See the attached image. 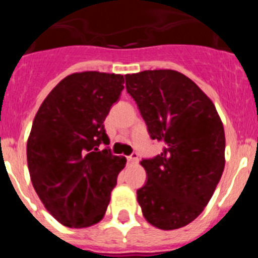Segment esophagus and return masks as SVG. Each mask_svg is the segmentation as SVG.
I'll use <instances>...</instances> for the list:
<instances>
[{
  "label": "esophagus",
  "instance_id": "obj_1",
  "mask_svg": "<svg viewBox=\"0 0 258 258\" xmlns=\"http://www.w3.org/2000/svg\"><path fill=\"white\" fill-rule=\"evenodd\" d=\"M138 161V155L134 152V154H132L131 156H127V163H131V164H134Z\"/></svg>",
  "mask_w": 258,
  "mask_h": 258
}]
</instances>
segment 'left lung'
Here are the masks:
<instances>
[{
	"mask_svg": "<svg viewBox=\"0 0 258 258\" xmlns=\"http://www.w3.org/2000/svg\"><path fill=\"white\" fill-rule=\"evenodd\" d=\"M152 140L164 150L141 165L147 182L137 191L143 217L174 230L192 222L211 200L225 168V131L208 95L181 72L142 71L125 76Z\"/></svg>",
	"mask_w": 258,
	"mask_h": 258,
	"instance_id": "left-lung-1",
	"label": "left lung"
}]
</instances>
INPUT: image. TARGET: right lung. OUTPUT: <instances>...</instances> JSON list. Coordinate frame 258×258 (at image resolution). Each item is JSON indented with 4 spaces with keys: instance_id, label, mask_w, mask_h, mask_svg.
Here are the masks:
<instances>
[{
    "instance_id": "right-lung-1",
    "label": "right lung",
    "mask_w": 258,
    "mask_h": 258,
    "mask_svg": "<svg viewBox=\"0 0 258 258\" xmlns=\"http://www.w3.org/2000/svg\"><path fill=\"white\" fill-rule=\"evenodd\" d=\"M124 76L97 71L64 77L38 108L27 142V163L38 198L67 227L103 218L126 159L108 149L103 121L124 89Z\"/></svg>"
}]
</instances>
